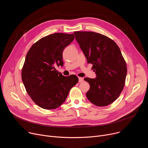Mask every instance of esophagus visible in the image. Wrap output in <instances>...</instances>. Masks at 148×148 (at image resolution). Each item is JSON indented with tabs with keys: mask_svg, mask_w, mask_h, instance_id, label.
I'll list each match as a JSON object with an SVG mask.
<instances>
[{
	"mask_svg": "<svg viewBox=\"0 0 148 148\" xmlns=\"http://www.w3.org/2000/svg\"><path fill=\"white\" fill-rule=\"evenodd\" d=\"M78 80H79V82H82L84 81V79H83V78L82 77H78Z\"/></svg>",
	"mask_w": 148,
	"mask_h": 148,
	"instance_id": "esophagus-1",
	"label": "esophagus"
}]
</instances>
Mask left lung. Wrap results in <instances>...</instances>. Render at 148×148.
I'll return each mask as SVG.
<instances>
[{
  "mask_svg": "<svg viewBox=\"0 0 148 148\" xmlns=\"http://www.w3.org/2000/svg\"><path fill=\"white\" fill-rule=\"evenodd\" d=\"M75 39L92 64L95 79L85 78L90 86L86 96L98 107L114 102L120 95L125 84L127 66L115 42L106 36L92 32H74Z\"/></svg>",
  "mask_w": 148,
  "mask_h": 148,
  "instance_id": "left-lung-1",
  "label": "left lung"
}]
</instances>
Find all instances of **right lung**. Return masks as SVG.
Masks as SVG:
<instances>
[{
	"instance_id": "obj_1",
	"label": "right lung",
	"mask_w": 148,
	"mask_h": 148,
	"mask_svg": "<svg viewBox=\"0 0 148 148\" xmlns=\"http://www.w3.org/2000/svg\"><path fill=\"white\" fill-rule=\"evenodd\" d=\"M74 39V34H51L36 42L26 54L22 79L29 95L42 108L60 107L78 81L76 75L65 77L55 69L63 65L62 51Z\"/></svg>"
}]
</instances>
